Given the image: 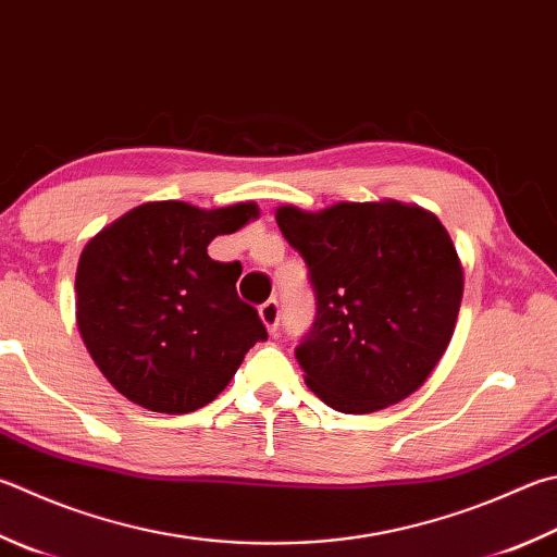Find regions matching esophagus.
I'll use <instances>...</instances> for the list:
<instances>
[{
  "instance_id": "obj_1",
  "label": "esophagus",
  "mask_w": 557,
  "mask_h": 557,
  "mask_svg": "<svg viewBox=\"0 0 557 557\" xmlns=\"http://www.w3.org/2000/svg\"><path fill=\"white\" fill-rule=\"evenodd\" d=\"M258 313H260L262 323H265V326H268V331L275 333L277 331V323H280V305H277V299H268L265 305H260Z\"/></svg>"
}]
</instances>
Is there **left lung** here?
Listing matches in <instances>:
<instances>
[{
    "label": "left lung",
    "instance_id": "1",
    "mask_svg": "<svg viewBox=\"0 0 557 557\" xmlns=\"http://www.w3.org/2000/svg\"><path fill=\"white\" fill-rule=\"evenodd\" d=\"M317 295L295 350L305 382L343 413H372L417 392L453 338L462 265L436 214L401 201L277 209Z\"/></svg>",
    "mask_w": 557,
    "mask_h": 557
}]
</instances>
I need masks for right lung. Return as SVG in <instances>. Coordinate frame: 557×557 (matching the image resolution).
Returning a JSON list of instances; mask_svg holds the SVG:
<instances>
[{
    "mask_svg": "<svg viewBox=\"0 0 557 557\" xmlns=\"http://www.w3.org/2000/svg\"><path fill=\"white\" fill-rule=\"evenodd\" d=\"M258 205L199 209L148 201L104 226L77 262V329L89 356L138 407L189 413L216 399L258 341V311L240 301V265L209 258Z\"/></svg>",
    "mask_w": 557,
    "mask_h": 557,
    "instance_id": "obj_1",
    "label": "right lung"
}]
</instances>
